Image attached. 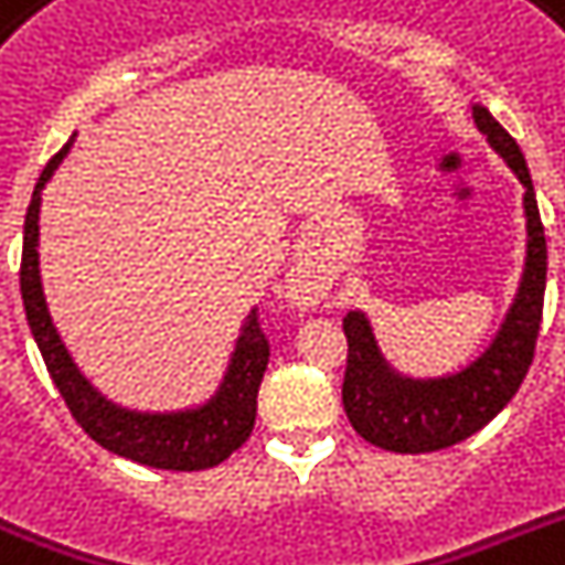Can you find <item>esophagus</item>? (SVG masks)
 Masks as SVG:
<instances>
[{
	"mask_svg": "<svg viewBox=\"0 0 565 565\" xmlns=\"http://www.w3.org/2000/svg\"><path fill=\"white\" fill-rule=\"evenodd\" d=\"M284 296L292 301V305H301V308H308V305H317L319 292L313 287L305 273H290L287 275V281H284Z\"/></svg>",
	"mask_w": 565,
	"mask_h": 565,
	"instance_id": "obj_1",
	"label": "esophagus"
}]
</instances>
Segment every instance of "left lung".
Returning a JSON list of instances; mask_svg holds the SVG:
<instances>
[{"label": "left lung", "instance_id": "obj_1", "mask_svg": "<svg viewBox=\"0 0 565 565\" xmlns=\"http://www.w3.org/2000/svg\"><path fill=\"white\" fill-rule=\"evenodd\" d=\"M472 119L525 188V269L490 345L463 370L439 377L402 375L381 352L370 317L363 310H349L343 319L349 340L345 416L366 443L398 455H425L457 446L495 419L525 381L543 322L548 252L525 154L483 105H472Z\"/></svg>", "mask_w": 565, "mask_h": 565}]
</instances>
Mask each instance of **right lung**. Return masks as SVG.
Returning a JSON list of instances; mask_svg holds the SVG:
<instances>
[{
    "label": "right lung",
    "instance_id": "right-lung-1",
    "mask_svg": "<svg viewBox=\"0 0 565 565\" xmlns=\"http://www.w3.org/2000/svg\"><path fill=\"white\" fill-rule=\"evenodd\" d=\"M73 140L75 135L46 163V170L40 172L34 193H31L29 213H25V228H22L20 290L34 343L75 422L102 448L135 463L152 466V469H172V472L211 469L231 457V451H237L255 428L257 386L264 381L266 363H269V343L257 326V313L252 310L243 319L220 386L202 404L181 407V411H131V407L110 402L108 395H102L75 366L73 354L57 334L46 296H43V281H40L38 248L43 188L64 163L73 149Z\"/></svg>",
    "mask_w": 565,
    "mask_h": 565
}]
</instances>
